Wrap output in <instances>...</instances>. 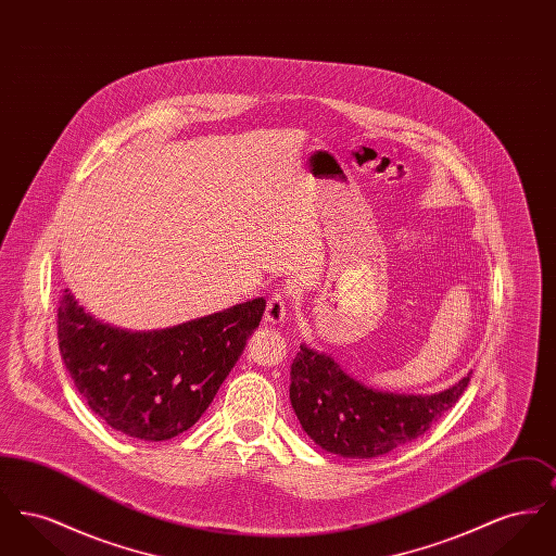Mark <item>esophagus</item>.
<instances>
[{
	"mask_svg": "<svg viewBox=\"0 0 556 556\" xmlns=\"http://www.w3.org/2000/svg\"><path fill=\"white\" fill-rule=\"evenodd\" d=\"M286 308H288V295L286 291H275L268 302H266L265 320L270 325H279L286 318Z\"/></svg>",
	"mask_w": 556,
	"mask_h": 556,
	"instance_id": "obj_1",
	"label": "esophagus"
}]
</instances>
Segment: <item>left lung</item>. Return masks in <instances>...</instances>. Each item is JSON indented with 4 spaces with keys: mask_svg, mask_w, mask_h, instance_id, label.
I'll return each instance as SVG.
<instances>
[{
    "mask_svg": "<svg viewBox=\"0 0 556 556\" xmlns=\"http://www.w3.org/2000/svg\"><path fill=\"white\" fill-rule=\"evenodd\" d=\"M471 372L435 394L381 392L350 377L329 354L300 344L291 365V408L320 448L372 458L421 438L463 396Z\"/></svg>",
    "mask_w": 556,
    "mask_h": 556,
    "instance_id": "1",
    "label": "left lung"
}]
</instances>
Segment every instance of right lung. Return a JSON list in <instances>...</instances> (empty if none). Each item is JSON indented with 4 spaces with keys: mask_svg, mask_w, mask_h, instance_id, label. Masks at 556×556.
<instances>
[{
    "mask_svg": "<svg viewBox=\"0 0 556 556\" xmlns=\"http://www.w3.org/2000/svg\"><path fill=\"white\" fill-rule=\"evenodd\" d=\"M265 298L154 331L91 317L71 290L58 306V345L89 408L143 442L200 421L265 313Z\"/></svg>",
    "mask_w": 556,
    "mask_h": 556,
    "instance_id": "right-lung-1",
    "label": "right lung"
}]
</instances>
